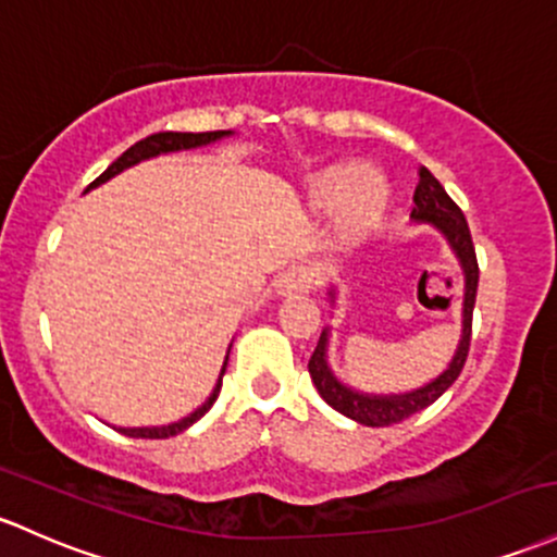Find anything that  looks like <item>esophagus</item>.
I'll return each instance as SVG.
<instances>
[{
	"mask_svg": "<svg viewBox=\"0 0 557 557\" xmlns=\"http://www.w3.org/2000/svg\"><path fill=\"white\" fill-rule=\"evenodd\" d=\"M311 285H314V269L307 264H290L274 283V290L277 296H301V293H309Z\"/></svg>",
	"mask_w": 557,
	"mask_h": 557,
	"instance_id": "esophagus-1",
	"label": "esophagus"
}]
</instances>
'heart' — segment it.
Segmentation results:
<instances>
[{"instance_id": "b5f03b06", "label": "heart", "mask_w": 557, "mask_h": 557, "mask_svg": "<svg viewBox=\"0 0 557 557\" xmlns=\"http://www.w3.org/2000/svg\"><path fill=\"white\" fill-rule=\"evenodd\" d=\"M388 200V185L377 169L341 166L317 176L309 187L314 211H338L341 230L359 235L370 227Z\"/></svg>"}]
</instances>
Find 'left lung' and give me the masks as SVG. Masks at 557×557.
<instances>
[{"label":"left lung","instance_id":"left-lung-1","mask_svg":"<svg viewBox=\"0 0 557 557\" xmlns=\"http://www.w3.org/2000/svg\"><path fill=\"white\" fill-rule=\"evenodd\" d=\"M418 187H414L412 195V219L414 224H431L438 235L447 240V246L455 253V259L460 261L462 269V330L460 341H457L455 354H451L447 370L438 372L433 381H428L425 386L405 391V394H368V391H359L348 383L341 381L335 375V370L330 368V327L322 330L320 344H317L314 354L309 359V375L314 388L320 391L322 399L327 401L330 407L338 409L346 418L357 420L359 425L381 428L399 423V420L409 418V414L420 412L428 405L438 399V396L447 391L451 383L457 381V375L462 372V364L468 359V346H470V322H473V307H475V290H479V261H475V248L473 240H470V230L462 211L457 209L455 200L449 198L447 189L442 187V182L431 174L425 166L418 169ZM335 296H338V288L330 285L327 298L330 307H335Z\"/></svg>","mask_w":557,"mask_h":557}]
</instances>
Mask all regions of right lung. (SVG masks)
<instances>
[{
  "label": "right lung",
  "instance_id": "1",
  "mask_svg": "<svg viewBox=\"0 0 557 557\" xmlns=\"http://www.w3.org/2000/svg\"><path fill=\"white\" fill-rule=\"evenodd\" d=\"M232 129L227 132H200V134H193V132H158V134H150V137L139 139V143H134L129 150L124 152V156L115 158L110 166L102 171L100 176H97L95 182L87 187L95 189L100 185H106L108 180H113L115 174H121V171L137 166V163L143 161H150V158H158V156H169V152H180V150H195V148H206V145H213L219 143V139L224 137H232ZM232 348V344H230ZM230 348H227V357H224V364L222 370H219V377H216V386L209 394V399L203 401L198 409H193V412L185 414V418L174 420V423H166V425H139V428H119V433H124V436H132V438H169V436H176V433L187 431L189 425L198 423L200 418H203L206 412L213 407V401H216L219 391H222V375L224 370H227V359H230Z\"/></svg>",
  "mask_w": 557,
  "mask_h": 557
}]
</instances>
